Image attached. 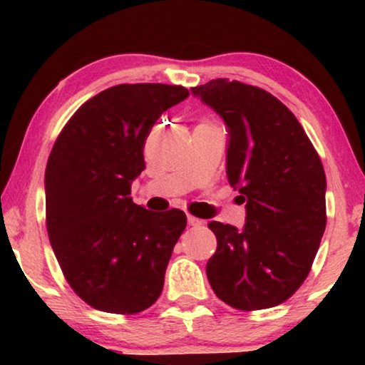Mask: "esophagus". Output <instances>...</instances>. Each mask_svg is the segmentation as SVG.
<instances>
[{
    "mask_svg": "<svg viewBox=\"0 0 365 365\" xmlns=\"http://www.w3.org/2000/svg\"><path fill=\"white\" fill-rule=\"evenodd\" d=\"M187 224H189V226H202L204 221H202V219H197L194 216H187Z\"/></svg>",
    "mask_w": 365,
    "mask_h": 365,
    "instance_id": "1",
    "label": "esophagus"
}]
</instances>
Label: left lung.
Masks as SVG:
<instances>
[{"label": "left lung", "instance_id": "8db88e82", "mask_svg": "<svg viewBox=\"0 0 365 365\" xmlns=\"http://www.w3.org/2000/svg\"><path fill=\"white\" fill-rule=\"evenodd\" d=\"M191 91L226 123L227 179L246 202L242 229L207 224L217 239L209 284L239 311L279 306L306 281L326 229L321 158L271 93L222 78Z\"/></svg>", "mask_w": 365, "mask_h": 365}]
</instances>
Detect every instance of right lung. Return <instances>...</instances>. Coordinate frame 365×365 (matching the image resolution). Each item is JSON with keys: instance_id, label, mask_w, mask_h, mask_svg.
I'll list each match as a JSON object with an SVG mask.
<instances>
[{"instance_id": "1", "label": "right lung", "mask_w": 365, "mask_h": 365, "mask_svg": "<svg viewBox=\"0 0 365 365\" xmlns=\"http://www.w3.org/2000/svg\"><path fill=\"white\" fill-rule=\"evenodd\" d=\"M187 96L186 88L159 83L104 89L73 114L49 154V242L69 286L98 311L138 314L161 296L186 214L151 212L129 194L146 168L154 123Z\"/></svg>"}]
</instances>
